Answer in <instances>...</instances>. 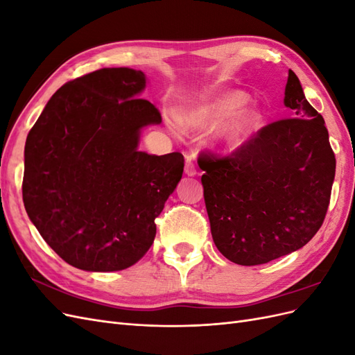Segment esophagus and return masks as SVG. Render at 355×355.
Listing matches in <instances>:
<instances>
[{
	"mask_svg": "<svg viewBox=\"0 0 355 355\" xmlns=\"http://www.w3.org/2000/svg\"><path fill=\"white\" fill-rule=\"evenodd\" d=\"M185 175H187V176H196V175H197L196 166H194V163H192V161H191V158H188L187 163H185Z\"/></svg>",
	"mask_w": 355,
	"mask_h": 355,
	"instance_id": "34e87169",
	"label": "esophagus"
}]
</instances>
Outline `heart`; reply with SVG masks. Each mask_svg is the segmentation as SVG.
<instances>
[{
  "mask_svg": "<svg viewBox=\"0 0 355 355\" xmlns=\"http://www.w3.org/2000/svg\"><path fill=\"white\" fill-rule=\"evenodd\" d=\"M249 96L240 90L218 92L180 116L188 127L214 128L210 139L214 146L235 148L249 139L262 123V112L253 105H244Z\"/></svg>",
  "mask_w": 355,
  "mask_h": 355,
  "instance_id": "1",
  "label": "heart"
}]
</instances>
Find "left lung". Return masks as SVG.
I'll use <instances>...</instances> for the list:
<instances>
[{"instance_id": "obj_1", "label": "left lung", "mask_w": 355, "mask_h": 355, "mask_svg": "<svg viewBox=\"0 0 355 355\" xmlns=\"http://www.w3.org/2000/svg\"><path fill=\"white\" fill-rule=\"evenodd\" d=\"M290 116L263 127L231 157L201 155L204 202L218 250L261 265L299 250L323 225L336 159L321 116L288 69Z\"/></svg>"}]
</instances>
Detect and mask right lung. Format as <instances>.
<instances>
[{
	"label": "right lung",
	"instance_id": "obj_1",
	"mask_svg": "<svg viewBox=\"0 0 355 355\" xmlns=\"http://www.w3.org/2000/svg\"><path fill=\"white\" fill-rule=\"evenodd\" d=\"M148 78L132 68H103L62 87L25 145L24 204L44 241L67 263L90 272L139 262L184 173L180 153L139 149L158 125L155 106L139 96Z\"/></svg>",
	"mask_w": 355,
	"mask_h": 355
}]
</instances>
